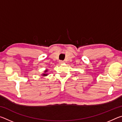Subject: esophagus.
Instances as JSON below:
<instances>
[{
  "instance_id": "34e87169",
  "label": "esophagus",
  "mask_w": 122,
  "mask_h": 122,
  "mask_svg": "<svg viewBox=\"0 0 122 122\" xmlns=\"http://www.w3.org/2000/svg\"><path fill=\"white\" fill-rule=\"evenodd\" d=\"M59 63H61V64H62V63H64V61H62V60H61V61H60Z\"/></svg>"
}]
</instances>
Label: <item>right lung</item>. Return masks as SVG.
<instances>
[{
  "mask_svg": "<svg viewBox=\"0 0 122 122\" xmlns=\"http://www.w3.org/2000/svg\"><path fill=\"white\" fill-rule=\"evenodd\" d=\"M47 71L46 70V71H45V72H47ZM43 75L44 76H46V75H47V74H43Z\"/></svg>",
  "mask_w": 122,
  "mask_h": 122,
  "instance_id": "obj_1",
  "label": "right lung"
}]
</instances>
